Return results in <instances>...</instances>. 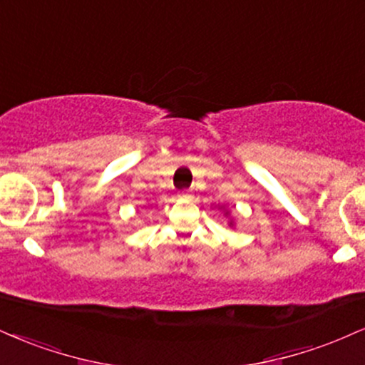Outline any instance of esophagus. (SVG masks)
I'll return each instance as SVG.
<instances>
[{
	"mask_svg": "<svg viewBox=\"0 0 365 365\" xmlns=\"http://www.w3.org/2000/svg\"><path fill=\"white\" fill-rule=\"evenodd\" d=\"M178 195L183 197V199H190V197H192V190H182Z\"/></svg>",
	"mask_w": 365,
	"mask_h": 365,
	"instance_id": "1",
	"label": "esophagus"
}]
</instances>
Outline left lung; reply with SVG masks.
Returning a JSON list of instances; mask_svg holds the SVG:
<instances>
[{
    "label": "left lung",
    "instance_id": "1",
    "mask_svg": "<svg viewBox=\"0 0 365 365\" xmlns=\"http://www.w3.org/2000/svg\"><path fill=\"white\" fill-rule=\"evenodd\" d=\"M230 214H231L230 210H226V209H225V216H230ZM227 225H230V227H235V219L231 217V219H230V222H227Z\"/></svg>",
    "mask_w": 365,
    "mask_h": 365
}]
</instances>
